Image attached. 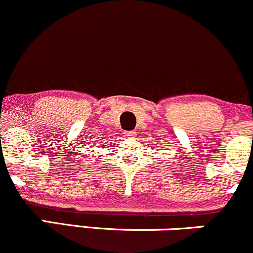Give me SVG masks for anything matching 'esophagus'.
Wrapping results in <instances>:
<instances>
[{"mask_svg":"<svg viewBox=\"0 0 253 253\" xmlns=\"http://www.w3.org/2000/svg\"><path fill=\"white\" fill-rule=\"evenodd\" d=\"M135 135H136L135 131H126V137H129V138L135 137Z\"/></svg>","mask_w":253,"mask_h":253,"instance_id":"esophagus-1","label":"esophagus"}]
</instances>
